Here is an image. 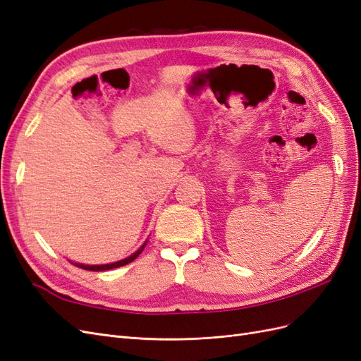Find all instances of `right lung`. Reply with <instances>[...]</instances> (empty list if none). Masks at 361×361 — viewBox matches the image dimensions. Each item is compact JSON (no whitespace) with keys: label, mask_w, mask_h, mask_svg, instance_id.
I'll return each mask as SVG.
<instances>
[{"label":"right lung","mask_w":361,"mask_h":361,"mask_svg":"<svg viewBox=\"0 0 361 361\" xmlns=\"http://www.w3.org/2000/svg\"><path fill=\"white\" fill-rule=\"evenodd\" d=\"M146 245V244H145ZM145 245L141 247L137 253H134L133 256H129L128 259H123V260H120V262H114V264H108V265H78L76 264V267H80V268H82V269H89V271H105V269H111V268H117V267H123V265H126V264H129V262H133L141 251H143V248H145Z\"/></svg>","instance_id":"add662e5"}]
</instances>
